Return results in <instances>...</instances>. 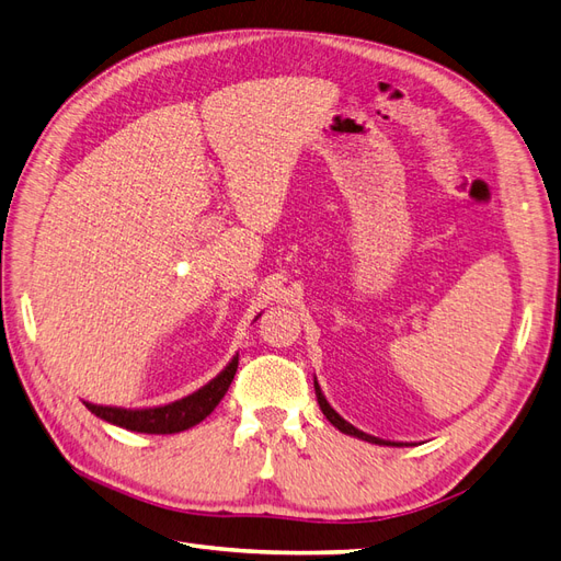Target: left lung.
Returning a JSON list of instances; mask_svg holds the SVG:
<instances>
[{
	"label": "left lung",
	"instance_id": "1",
	"mask_svg": "<svg viewBox=\"0 0 561 561\" xmlns=\"http://www.w3.org/2000/svg\"><path fill=\"white\" fill-rule=\"evenodd\" d=\"M314 396H318V403H320V410H322L324 417L332 422V426H336L341 434L353 436V438H360V440H367V443H375V445H405V443H400V440H383V438H377V436H371V434H365V431H360L357 426H353L351 422L343 420L341 414L332 405H329V400L324 398L320 383H318V377H314Z\"/></svg>",
	"mask_w": 561,
	"mask_h": 561
}]
</instances>
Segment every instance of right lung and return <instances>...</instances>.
I'll use <instances>...</instances> for the list:
<instances>
[{
	"label": "right lung",
	"mask_w": 561,
	"mask_h": 561,
	"mask_svg": "<svg viewBox=\"0 0 561 561\" xmlns=\"http://www.w3.org/2000/svg\"><path fill=\"white\" fill-rule=\"evenodd\" d=\"M239 367V353L225 365L218 377H213L206 386H201L198 391L184 396L180 400H172L168 405L156 408H113V405H94L84 400V408L99 420L108 424L123 426L127 431H137V434H180L204 422L208 414L218 408L220 400L225 398L229 383H232Z\"/></svg>",
	"instance_id": "right-lung-1"
}]
</instances>
